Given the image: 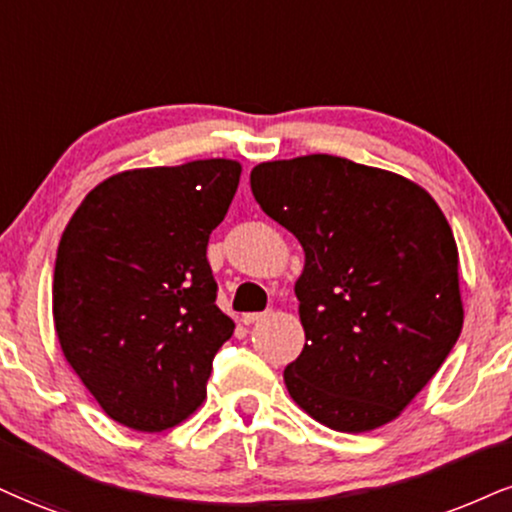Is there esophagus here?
<instances>
[{"label": "esophagus", "mask_w": 512, "mask_h": 512, "mask_svg": "<svg viewBox=\"0 0 512 512\" xmlns=\"http://www.w3.org/2000/svg\"><path fill=\"white\" fill-rule=\"evenodd\" d=\"M263 318H266V315H263V313H244L242 315V323L244 325H254V323H258V320H263Z\"/></svg>", "instance_id": "esophagus-1"}]
</instances>
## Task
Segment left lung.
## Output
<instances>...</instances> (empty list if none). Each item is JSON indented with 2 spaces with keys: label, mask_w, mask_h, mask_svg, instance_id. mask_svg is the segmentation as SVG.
<instances>
[{
  "label": "left lung",
  "mask_w": 512,
  "mask_h": 512,
  "mask_svg": "<svg viewBox=\"0 0 512 512\" xmlns=\"http://www.w3.org/2000/svg\"><path fill=\"white\" fill-rule=\"evenodd\" d=\"M251 192L306 254L289 396L337 432L396 420L463 330L458 246L439 204L403 175L330 154L258 163Z\"/></svg>",
  "instance_id": "obj_1"
}]
</instances>
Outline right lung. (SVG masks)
<instances>
[{
	"label": "right lung",
	"instance_id": "add662e5",
	"mask_svg": "<svg viewBox=\"0 0 512 512\" xmlns=\"http://www.w3.org/2000/svg\"><path fill=\"white\" fill-rule=\"evenodd\" d=\"M232 159L132 168L82 199L56 251L52 308L66 361L111 420L180 425L235 332L206 258L235 197Z\"/></svg>",
	"mask_w": 512,
	"mask_h": 512
}]
</instances>
